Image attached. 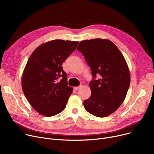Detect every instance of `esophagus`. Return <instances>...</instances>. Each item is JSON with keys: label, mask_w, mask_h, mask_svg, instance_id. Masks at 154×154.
<instances>
[{"label": "esophagus", "mask_w": 154, "mask_h": 154, "mask_svg": "<svg viewBox=\"0 0 154 154\" xmlns=\"http://www.w3.org/2000/svg\"><path fill=\"white\" fill-rule=\"evenodd\" d=\"M80 87H81V85H80V86H79V87H74V90H75V91H77V90H79V88H80Z\"/></svg>", "instance_id": "1"}]
</instances>
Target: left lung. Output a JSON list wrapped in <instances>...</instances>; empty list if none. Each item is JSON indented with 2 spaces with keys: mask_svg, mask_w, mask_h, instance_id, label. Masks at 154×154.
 Segmentation results:
<instances>
[{
  "mask_svg": "<svg viewBox=\"0 0 154 154\" xmlns=\"http://www.w3.org/2000/svg\"><path fill=\"white\" fill-rule=\"evenodd\" d=\"M77 49L84 56L93 77L89 83L92 94L84 100V107L96 117L109 116L123 103L130 86V72L124 57L107 39L82 40Z\"/></svg>",
  "mask_w": 154,
  "mask_h": 154,
  "instance_id": "left-lung-1",
  "label": "left lung"
}]
</instances>
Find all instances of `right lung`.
Segmentation results:
<instances>
[{
	"label": "right lung",
	"instance_id": "obj_1",
	"mask_svg": "<svg viewBox=\"0 0 154 154\" xmlns=\"http://www.w3.org/2000/svg\"><path fill=\"white\" fill-rule=\"evenodd\" d=\"M78 44L54 40L39 45L30 55L22 74V88L32 107L39 114L51 117L66 108L73 88L67 85L62 63Z\"/></svg>",
	"mask_w": 154,
	"mask_h": 154
}]
</instances>
